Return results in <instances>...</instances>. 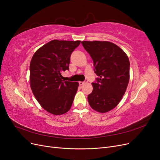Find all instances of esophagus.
<instances>
[{"label":"esophagus","mask_w":160,"mask_h":160,"mask_svg":"<svg viewBox=\"0 0 160 160\" xmlns=\"http://www.w3.org/2000/svg\"><path fill=\"white\" fill-rule=\"evenodd\" d=\"M87 82H88V80H85L84 81H79V84L80 85H84L85 83H86Z\"/></svg>","instance_id":"obj_1"}]
</instances>
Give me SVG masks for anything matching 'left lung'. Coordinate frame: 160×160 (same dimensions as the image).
Listing matches in <instances>:
<instances>
[{"label": "left lung", "instance_id": "left-lung-1", "mask_svg": "<svg viewBox=\"0 0 160 160\" xmlns=\"http://www.w3.org/2000/svg\"><path fill=\"white\" fill-rule=\"evenodd\" d=\"M93 61L94 72L99 77L92 83L88 95L92 109L105 113L118 105L126 91L129 79V60L125 52L108 41H82Z\"/></svg>", "mask_w": 160, "mask_h": 160}]
</instances>
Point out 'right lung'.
I'll use <instances>...</instances> for the list:
<instances>
[{"mask_svg": "<svg viewBox=\"0 0 160 160\" xmlns=\"http://www.w3.org/2000/svg\"><path fill=\"white\" fill-rule=\"evenodd\" d=\"M80 42L52 40L32 57L31 88L41 107L53 115L64 114L71 108L79 83L62 80L61 72L69 69L71 53Z\"/></svg>", "mask_w": 160, "mask_h": 160, "instance_id": "obj_1", "label": "right lung"}]
</instances>
